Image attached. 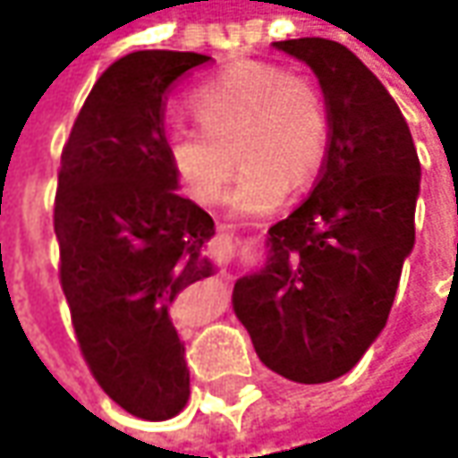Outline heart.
Listing matches in <instances>:
<instances>
[{"instance_id": "heart-1", "label": "heart", "mask_w": 458, "mask_h": 458, "mask_svg": "<svg viewBox=\"0 0 458 458\" xmlns=\"http://www.w3.org/2000/svg\"><path fill=\"white\" fill-rule=\"evenodd\" d=\"M188 109L199 130L167 140V165L188 199L211 206L244 163L229 193L237 214H267L324 165L328 114L313 81L275 63L239 61L193 91Z\"/></svg>"}]
</instances>
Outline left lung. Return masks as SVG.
Instances as JSON below:
<instances>
[{
  "label": "left lung",
  "instance_id": "obj_1",
  "mask_svg": "<svg viewBox=\"0 0 458 458\" xmlns=\"http://www.w3.org/2000/svg\"><path fill=\"white\" fill-rule=\"evenodd\" d=\"M321 81L328 150L308 199L270 229L267 265L232 306L259 361L318 385L346 375L387 324L415 242L420 163L395 98L342 43L280 40Z\"/></svg>",
  "mask_w": 458,
  "mask_h": 458
}]
</instances>
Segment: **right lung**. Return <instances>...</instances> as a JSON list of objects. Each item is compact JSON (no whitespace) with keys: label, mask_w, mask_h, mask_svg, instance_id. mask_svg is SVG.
<instances>
[{"label":"right lung","mask_w":458,"mask_h":458,"mask_svg":"<svg viewBox=\"0 0 458 458\" xmlns=\"http://www.w3.org/2000/svg\"><path fill=\"white\" fill-rule=\"evenodd\" d=\"M208 61L137 50L112 63L83 101L58 167V275L81 354L98 387L145 420H167L188 403L170 306L214 273L201 255L214 219L175 193L163 127L167 91Z\"/></svg>","instance_id":"obj_1"}]
</instances>
